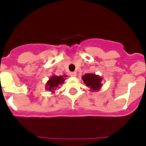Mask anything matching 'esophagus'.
<instances>
[{
	"label": "esophagus",
	"mask_w": 146,
	"mask_h": 146,
	"mask_svg": "<svg viewBox=\"0 0 146 146\" xmlns=\"http://www.w3.org/2000/svg\"><path fill=\"white\" fill-rule=\"evenodd\" d=\"M70 76H76V72H71V73H70Z\"/></svg>",
	"instance_id": "esophagus-1"
}]
</instances>
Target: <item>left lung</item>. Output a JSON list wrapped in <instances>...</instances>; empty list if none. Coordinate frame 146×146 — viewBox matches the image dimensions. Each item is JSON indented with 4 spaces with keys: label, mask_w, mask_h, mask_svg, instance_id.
I'll use <instances>...</instances> for the list:
<instances>
[{
    "label": "left lung",
    "mask_w": 146,
    "mask_h": 146,
    "mask_svg": "<svg viewBox=\"0 0 146 146\" xmlns=\"http://www.w3.org/2000/svg\"><path fill=\"white\" fill-rule=\"evenodd\" d=\"M84 83L86 84L88 88L90 89V91L93 92H98L101 89L102 86V79L103 78L99 75L95 74L92 73L85 74L82 77Z\"/></svg>",
    "instance_id": "8db88e82"
}]
</instances>
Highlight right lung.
<instances>
[{
	"label": "right lung",
	"mask_w": 146,
	"mask_h": 146,
	"mask_svg": "<svg viewBox=\"0 0 146 146\" xmlns=\"http://www.w3.org/2000/svg\"><path fill=\"white\" fill-rule=\"evenodd\" d=\"M67 75H63V76H56L53 74L51 77L49 79L45 85V89L51 92L52 93H54V90L56 88L58 87L60 85H62L65 81V78L67 77Z\"/></svg>",
	"instance_id": "obj_1"
}]
</instances>
